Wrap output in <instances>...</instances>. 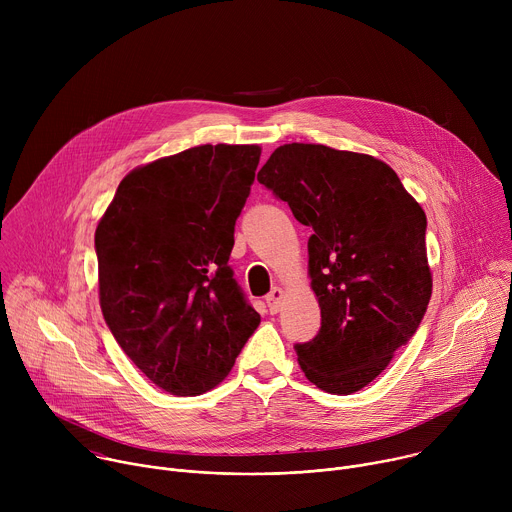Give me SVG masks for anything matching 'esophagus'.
I'll list each match as a JSON object with an SVG mask.
<instances>
[{
  "label": "esophagus",
  "mask_w": 512,
  "mask_h": 512,
  "mask_svg": "<svg viewBox=\"0 0 512 512\" xmlns=\"http://www.w3.org/2000/svg\"><path fill=\"white\" fill-rule=\"evenodd\" d=\"M265 302H267L269 312H271V314H277V312L281 310V302H283V289H281V287H273V289L269 291V294H267Z\"/></svg>",
  "instance_id": "1"
}]
</instances>
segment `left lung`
<instances>
[{
	"label": "left lung",
	"instance_id": "1",
	"mask_svg": "<svg viewBox=\"0 0 512 512\" xmlns=\"http://www.w3.org/2000/svg\"><path fill=\"white\" fill-rule=\"evenodd\" d=\"M257 180L314 233L308 275L322 326L298 344L310 383L350 395L375 381L431 298L427 218L385 162L322 143H285Z\"/></svg>",
	"mask_w": 512,
	"mask_h": 512
}]
</instances>
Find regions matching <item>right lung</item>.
Masks as SVG:
<instances>
[{
  "label": "right lung",
  "mask_w": 512,
  "mask_h": 512,
  "mask_svg": "<svg viewBox=\"0 0 512 512\" xmlns=\"http://www.w3.org/2000/svg\"><path fill=\"white\" fill-rule=\"evenodd\" d=\"M259 158V145L206 143L137 166L97 225L103 318L166 393L214 389L261 322L229 267Z\"/></svg>",
  "instance_id": "right-lung-1"
}]
</instances>
